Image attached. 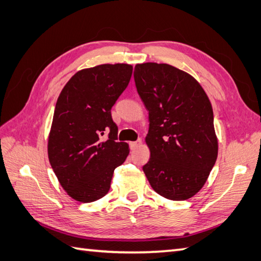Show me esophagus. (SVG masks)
<instances>
[{
	"label": "esophagus",
	"mask_w": 261,
	"mask_h": 261,
	"mask_svg": "<svg viewBox=\"0 0 261 261\" xmlns=\"http://www.w3.org/2000/svg\"><path fill=\"white\" fill-rule=\"evenodd\" d=\"M140 145H141V140H140V139L138 140V141L130 142V147H131L132 150H136V149H137L138 147H140Z\"/></svg>",
	"instance_id": "obj_1"
}]
</instances>
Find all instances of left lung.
Segmentation results:
<instances>
[{"mask_svg":"<svg viewBox=\"0 0 261 261\" xmlns=\"http://www.w3.org/2000/svg\"><path fill=\"white\" fill-rule=\"evenodd\" d=\"M134 76L150 122L143 171L159 195L185 201L204 186L218 158L212 105L199 83L174 66L137 64Z\"/></svg>","mask_w":261,"mask_h":261,"instance_id":"8db88e82","label":"left lung"}]
</instances>
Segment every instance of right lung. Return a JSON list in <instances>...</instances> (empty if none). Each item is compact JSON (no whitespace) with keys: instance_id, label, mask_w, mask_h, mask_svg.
Returning a JSON list of instances; mask_svg holds the SVG:
<instances>
[{"instance_id":"obj_1","label":"right lung","mask_w":261,"mask_h":261,"mask_svg":"<svg viewBox=\"0 0 261 261\" xmlns=\"http://www.w3.org/2000/svg\"><path fill=\"white\" fill-rule=\"evenodd\" d=\"M132 66L104 64L82 69L60 92L48 138V158L60 185L79 202L108 194L113 171L129 154L118 142L111 109L129 84ZM109 135L107 141L101 136Z\"/></svg>"}]
</instances>
